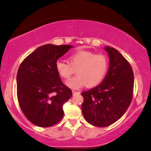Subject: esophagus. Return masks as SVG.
<instances>
[{
    "instance_id": "obj_1",
    "label": "esophagus",
    "mask_w": 151,
    "mask_h": 151,
    "mask_svg": "<svg viewBox=\"0 0 151 151\" xmlns=\"http://www.w3.org/2000/svg\"><path fill=\"white\" fill-rule=\"evenodd\" d=\"M72 93H73V94L74 95V94H77V93H79V91H74V90H72Z\"/></svg>"
}]
</instances>
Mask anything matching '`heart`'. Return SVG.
Here are the masks:
<instances>
[{
    "instance_id": "heart-1",
    "label": "heart",
    "mask_w": 151,
    "mask_h": 151,
    "mask_svg": "<svg viewBox=\"0 0 151 151\" xmlns=\"http://www.w3.org/2000/svg\"><path fill=\"white\" fill-rule=\"evenodd\" d=\"M109 59L104 54L79 50L70 55L69 62L58 60L55 68L60 77L69 79L73 74L77 75L67 81L72 89H79L84 85L93 87L104 80L109 70Z\"/></svg>"
}]
</instances>
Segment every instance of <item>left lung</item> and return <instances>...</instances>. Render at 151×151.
Instances as JSON below:
<instances>
[{
	"instance_id": "8db88e82",
	"label": "left lung",
	"mask_w": 151,
	"mask_h": 151,
	"mask_svg": "<svg viewBox=\"0 0 151 151\" xmlns=\"http://www.w3.org/2000/svg\"><path fill=\"white\" fill-rule=\"evenodd\" d=\"M109 54L108 72L101 84L81 92L84 119L98 127L109 126L119 120L133 99L134 75L129 62L118 50L106 47Z\"/></svg>"
}]
</instances>
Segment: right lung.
<instances>
[{
	"mask_svg": "<svg viewBox=\"0 0 151 151\" xmlns=\"http://www.w3.org/2000/svg\"><path fill=\"white\" fill-rule=\"evenodd\" d=\"M71 45H42L30 54L17 73V96L22 113L32 124L50 127L63 118L62 106L72 96L55 68Z\"/></svg>",
	"mask_w": 151,
	"mask_h": 151,
	"instance_id": "1",
	"label": "right lung"
}]
</instances>
